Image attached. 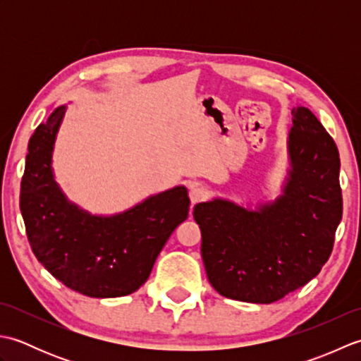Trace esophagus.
Wrapping results in <instances>:
<instances>
[{
	"instance_id": "esophagus-1",
	"label": "esophagus",
	"mask_w": 361,
	"mask_h": 361,
	"mask_svg": "<svg viewBox=\"0 0 361 361\" xmlns=\"http://www.w3.org/2000/svg\"><path fill=\"white\" fill-rule=\"evenodd\" d=\"M206 189L203 188V186H198V185H195V186H192L190 188V190H189V197H190V202L192 203H198V202H203L204 198H206Z\"/></svg>"
}]
</instances>
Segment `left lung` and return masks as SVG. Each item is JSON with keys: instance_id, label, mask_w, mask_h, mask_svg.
I'll return each instance as SVG.
<instances>
[{"instance_id": "obj_1", "label": "left lung", "mask_w": 361, "mask_h": 361, "mask_svg": "<svg viewBox=\"0 0 361 361\" xmlns=\"http://www.w3.org/2000/svg\"><path fill=\"white\" fill-rule=\"evenodd\" d=\"M291 116L293 169L281 198L257 211L225 200L194 208L206 274L221 296L276 302L315 278L332 255L343 216L338 149L309 109L296 106Z\"/></svg>"}]
</instances>
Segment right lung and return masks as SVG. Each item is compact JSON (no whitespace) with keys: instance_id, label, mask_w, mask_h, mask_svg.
I'll list each match as a JSON object with an SVG mask.
<instances>
[{"instance_id":"1","label":"right lung","mask_w":361,"mask_h":361,"mask_svg":"<svg viewBox=\"0 0 361 361\" xmlns=\"http://www.w3.org/2000/svg\"><path fill=\"white\" fill-rule=\"evenodd\" d=\"M65 106L30 136L20 209L30 248L54 278L90 298L133 293L173 229L188 219L189 197L178 186L116 217H93L68 203L51 171V153Z\"/></svg>"}]
</instances>
